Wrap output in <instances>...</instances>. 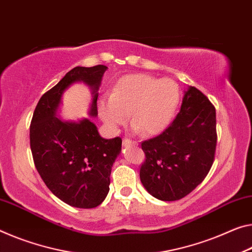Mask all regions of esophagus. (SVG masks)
<instances>
[{"instance_id": "1", "label": "esophagus", "mask_w": 252, "mask_h": 252, "mask_svg": "<svg viewBox=\"0 0 252 252\" xmlns=\"http://www.w3.org/2000/svg\"><path fill=\"white\" fill-rule=\"evenodd\" d=\"M122 145L123 147H127V146H138L137 141H133V140H130V139H123L122 141Z\"/></svg>"}]
</instances>
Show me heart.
<instances>
[{"mask_svg":"<svg viewBox=\"0 0 252 252\" xmlns=\"http://www.w3.org/2000/svg\"><path fill=\"white\" fill-rule=\"evenodd\" d=\"M179 101L181 91L173 79L132 74L120 78L110 96L98 99L97 111L112 130L125 125L130 113L134 131L156 134L169 126Z\"/></svg>","mask_w":252,"mask_h":252,"instance_id":"1","label":"heart"}]
</instances>
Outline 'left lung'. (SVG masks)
<instances>
[{
    "mask_svg": "<svg viewBox=\"0 0 252 252\" xmlns=\"http://www.w3.org/2000/svg\"><path fill=\"white\" fill-rule=\"evenodd\" d=\"M215 107L196 87L184 94L173 123L141 148L146 161L140 181L160 201H177L196 189L213 165L217 147Z\"/></svg>",
    "mask_w": 252,
    "mask_h": 252,
    "instance_id": "1",
    "label": "left lung"
}]
</instances>
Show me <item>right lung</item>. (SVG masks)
<instances>
[{"label": "right lung", "mask_w": 252, "mask_h": 252, "mask_svg": "<svg viewBox=\"0 0 252 252\" xmlns=\"http://www.w3.org/2000/svg\"><path fill=\"white\" fill-rule=\"evenodd\" d=\"M107 67H75L39 99L30 126L34 166L48 189L66 204L93 209L110 190L112 166L121 153L120 137L104 139L89 119L63 121L57 117L62 96L83 82L93 94L89 114L97 115V91Z\"/></svg>", "instance_id": "right-lung-1"}]
</instances>
